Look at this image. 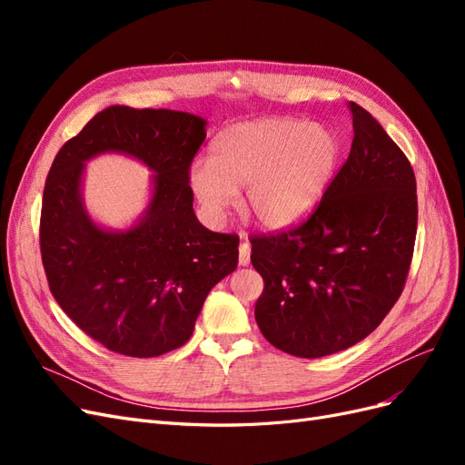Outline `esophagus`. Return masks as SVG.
<instances>
[{
  "label": "esophagus",
  "mask_w": 465,
  "mask_h": 465,
  "mask_svg": "<svg viewBox=\"0 0 465 465\" xmlns=\"http://www.w3.org/2000/svg\"><path fill=\"white\" fill-rule=\"evenodd\" d=\"M238 262H241V265L250 263V244L246 241H242L241 246H238Z\"/></svg>",
  "instance_id": "34e87169"
}]
</instances>
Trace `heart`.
I'll use <instances>...</instances> for the list:
<instances>
[{
  "label": "heart",
  "instance_id": "b5f03b06",
  "mask_svg": "<svg viewBox=\"0 0 465 465\" xmlns=\"http://www.w3.org/2000/svg\"><path fill=\"white\" fill-rule=\"evenodd\" d=\"M340 154V137L326 125L294 118L241 122L219 134L209 159L192 163L188 182L209 223H221L244 188L246 213L279 231L318 207Z\"/></svg>",
  "mask_w": 465,
  "mask_h": 465
}]
</instances>
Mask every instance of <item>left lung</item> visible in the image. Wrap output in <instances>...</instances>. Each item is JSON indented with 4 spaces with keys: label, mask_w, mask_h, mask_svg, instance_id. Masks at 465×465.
Instances as JSON below:
<instances>
[{
    "label": "left lung",
    "mask_w": 465,
    "mask_h": 465,
    "mask_svg": "<svg viewBox=\"0 0 465 465\" xmlns=\"http://www.w3.org/2000/svg\"><path fill=\"white\" fill-rule=\"evenodd\" d=\"M353 143L318 207L297 227L250 238L263 277L256 322L273 347L326 357L372 333L398 302L413 258L411 163L367 110L349 103Z\"/></svg>",
    "instance_id": "8db88e82"
}]
</instances>
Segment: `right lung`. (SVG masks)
<instances>
[{"instance_id":"add662e5","label":"right lung","mask_w":465,"mask_h":465,"mask_svg":"<svg viewBox=\"0 0 465 465\" xmlns=\"http://www.w3.org/2000/svg\"><path fill=\"white\" fill-rule=\"evenodd\" d=\"M205 120L166 108L108 106L55 154L42 195L40 254L54 299L94 341L128 357L184 345L209 291L236 270L238 236L205 229L188 173ZM124 152L155 173L130 232L92 223L80 198L84 161Z\"/></svg>"}]
</instances>
